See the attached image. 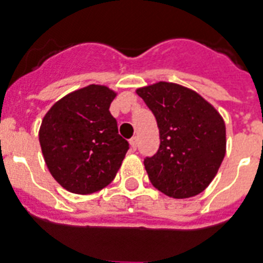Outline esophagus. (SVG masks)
Returning a JSON list of instances; mask_svg holds the SVG:
<instances>
[{
  "label": "esophagus",
  "instance_id": "1",
  "mask_svg": "<svg viewBox=\"0 0 263 263\" xmlns=\"http://www.w3.org/2000/svg\"><path fill=\"white\" fill-rule=\"evenodd\" d=\"M129 144H131L132 149L138 148V138H132L131 140H129Z\"/></svg>",
  "mask_w": 263,
  "mask_h": 263
}]
</instances>
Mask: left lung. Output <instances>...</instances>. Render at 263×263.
Listing matches in <instances>:
<instances>
[{
    "instance_id": "8db88e82",
    "label": "left lung",
    "mask_w": 263,
    "mask_h": 263,
    "mask_svg": "<svg viewBox=\"0 0 263 263\" xmlns=\"http://www.w3.org/2000/svg\"><path fill=\"white\" fill-rule=\"evenodd\" d=\"M136 93L155 115L158 151L144 159L152 186L171 198H190L217 175L226 152L220 115L194 90L173 83L140 88Z\"/></svg>"
}]
</instances>
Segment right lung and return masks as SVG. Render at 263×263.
Returning <instances> with one entry per match:
<instances>
[{
	"instance_id": "1",
	"label": "right lung",
	"mask_w": 263,
	"mask_h": 263,
	"mask_svg": "<svg viewBox=\"0 0 263 263\" xmlns=\"http://www.w3.org/2000/svg\"><path fill=\"white\" fill-rule=\"evenodd\" d=\"M115 92L89 85L59 100L40 127V145L50 174L73 194H92L115 179L129 144L109 112Z\"/></svg>"
}]
</instances>
